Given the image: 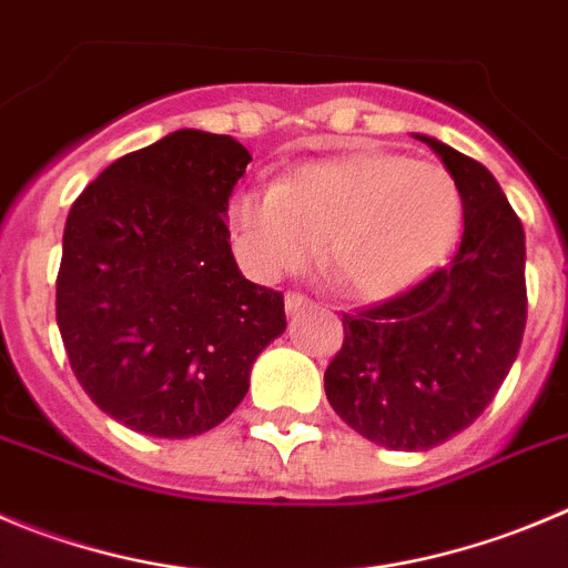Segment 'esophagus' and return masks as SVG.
Listing matches in <instances>:
<instances>
[{"label": "esophagus", "mask_w": 568, "mask_h": 568, "mask_svg": "<svg viewBox=\"0 0 568 568\" xmlns=\"http://www.w3.org/2000/svg\"><path fill=\"white\" fill-rule=\"evenodd\" d=\"M311 305H314V302L305 294H285V311H288V314H300V311L311 308Z\"/></svg>", "instance_id": "1"}]
</instances>
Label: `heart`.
<instances>
[{
  "label": "heart",
  "mask_w": 568,
  "mask_h": 568,
  "mask_svg": "<svg viewBox=\"0 0 568 568\" xmlns=\"http://www.w3.org/2000/svg\"><path fill=\"white\" fill-rule=\"evenodd\" d=\"M232 241L260 280L325 266L347 294L381 302L426 280L452 252L463 193L445 168L397 153L308 162L268 190L232 195Z\"/></svg>",
  "instance_id": "1"
}]
</instances>
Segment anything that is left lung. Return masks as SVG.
<instances>
[{
  "label": "left lung",
  "instance_id": "obj_1",
  "mask_svg": "<svg viewBox=\"0 0 568 568\" xmlns=\"http://www.w3.org/2000/svg\"><path fill=\"white\" fill-rule=\"evenodd\" d=\"M426 142L463 193L452 263L406 294L344 314L325 369L333 412L392 452H428L468 428L505 384L527 325L524 226L485 164Z\"/></svg>",
  "mask_w": 568,
  "mask_h": 568
}]
</instances>
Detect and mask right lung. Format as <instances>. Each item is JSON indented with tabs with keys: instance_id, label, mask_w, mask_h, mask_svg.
<instances>
[{
	"instance_id": "right-lung-1",
	"label": "right lung",
	"mask_w": 568,
	"mask_h": 568,
	"mask_svg": "<svg viewBox=\"0 0 568 568\" xmlns=\"http://www.w3.org/2000/svg\"><path fill=\"white\" fill-rule=\"evenodd\" d=\"M248 162L232 136L179 129L111 162L69 210L55 283L69 364L105 415L148 437L226 420L285 331L283 294L232 257L226 210Z\"/></svg>"
}]
</instances>
